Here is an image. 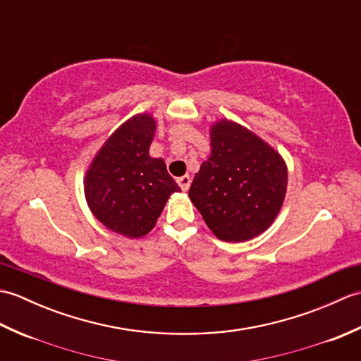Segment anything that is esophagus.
<instances>
[{
	"mask_svg": "<svg viewBox=\"0 0 361 361\" xmlns=\"http://www.w3.org/2000/svg\"><path fill=\"white\" fill-rule=\"evenodd\" d=\"M176 183H178V186L181 188V190H186L189 189V186H190V176L189 175H183V176H180L178 180H176Z\"/></svg>",
	"mask_w": 361,
	"mask_h": 361,
	"instance_id": "obj_1",
	"label": "esophagus"
}]
</instances>
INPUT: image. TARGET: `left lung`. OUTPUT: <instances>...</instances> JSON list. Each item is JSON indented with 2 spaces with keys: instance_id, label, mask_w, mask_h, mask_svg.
<instances>
[{
  "instance_id": "left-lung-1",
  "label": "left lung",
  "mask_w": 361,
  "mask_h": 361,
  "mask_svg": "<svg viewBox=\"0 0 361 361\" xmlns=\"http://www.w3.org/2000/svg\"><path fill=\"white\" fill-rule=\"evenodd\" d=\"M287 189V167L270 145L229 121L211 128V155L189 197L220 240L252 239L273 224Z\"/></svg>"
}]
</instances>
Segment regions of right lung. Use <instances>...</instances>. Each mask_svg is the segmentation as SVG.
Listing matches in <instances>:
<instances>
[{
	"label": "right lung",
	"instance_id": "1",
	"mask_svg": "<svg viewBox=\"0 0 361 361\" xmlns=\"http://www.w3.org/2000/svg\"><path fill=\"white\" fill-rule=\"evenodd\" d=\"M155 121L137 114L99 150L85 176L91 212L111 231L141 237L155 226L169 195L180 192L164 161L150 158Z\"/></svg>",
	"mask_w": 361,
	"mask_h": 361
}]
</instances>
